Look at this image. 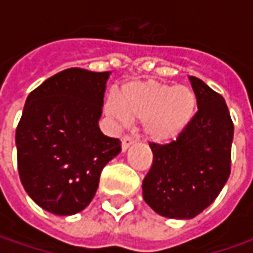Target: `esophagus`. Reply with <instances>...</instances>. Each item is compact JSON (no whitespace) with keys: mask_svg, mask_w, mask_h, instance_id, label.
Returning a JSON list of instances; mask_svg holds the SVG:
<instances>
[{"mask_svg":"<svg viewBox=\"0 0 253 253\" xmlns=\"http://www.w3.org/2000/svg\"><path fill=\"white\" fill-rule=\"evenodd\" d=\"M135 143V139L132 138L131 135H125L124 138H122V149L124 151H126L131 145H133Z\"/></svg>","mask_w":253,"mask_h":253,"instance_id":"esophagus-1","label":"esophagus"}]
</instances>
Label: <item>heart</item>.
Listing matches in <instances>:
<instances>
[{
    "mask_svg": "<svg viewBox=\"0 0 253 253\" xmlns=\"http://www.w3.org/2000/svg\"><path fill=\"white\" fill-rule=\"evenodd\" d=\"M197 110V95L189 85L159 82H132L122 87L121 95L111 91L104 102L105 114L120 124L142 118L145 135L155 142L177 138Z\"/></svg>",
    "mask_w": 253,
    "mask_h": 253,
    "instance_id": "1",
    "label": "heart"
}]
</instances>
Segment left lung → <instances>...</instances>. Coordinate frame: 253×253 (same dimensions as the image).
<instances>
[{"mask_svg":"<svg viewBox=\"0 0 253 253\" xmlns=\"http://www.w3.org/2000/svg\"><path fill=\"white\" fill-rule=\"evenodd\" d=\"M199 111L165 145L149 143L153 162L142 181L143 200L168 218L190 219L217 199L231 173L234 124L222 95L189 77Z\"/></svg>","mask_w":253,"mask_h":253,"instance_id":"left-lung-1","label":"left lung"}]
</instances>
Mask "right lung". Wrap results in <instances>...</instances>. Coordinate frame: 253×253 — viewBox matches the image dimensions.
Returning a JSON list of instances; mask_svg holds the SVG:
<instances>
[{
	"instance_id": "obj_1",
	"label": "right lung",
	"mask_w": 253,
	"mask_h": 253,
	"mask_svg": "<svg viewBox=\"0 0 253 253\" xmlns=\"http://www.w3.org/2000/svg\"><path fill=\"white\" fill-rule=\"evenodd\" d=\"M110 74L66 69L26 98L15 133L18 171L29 197L52 214L83 211L104 166L121 152V141L98 126Z\"/></svg>"
}]
</instances>
